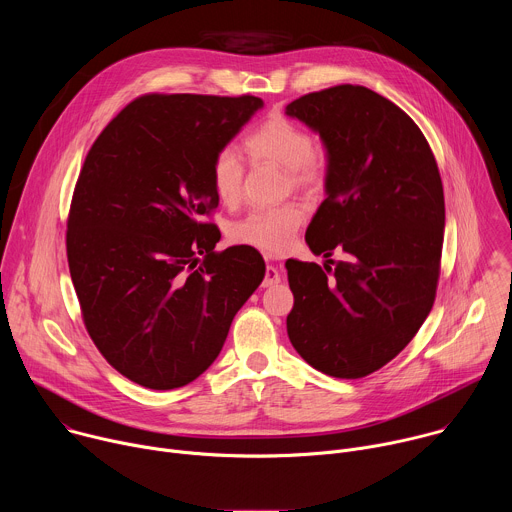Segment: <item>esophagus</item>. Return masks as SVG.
Segmentation results:
<instances>
[{"label": "esophagus", "instance_id": "1", "mask_svg": "<svg viewBox=\"0 0 512 512\" xmlns=\"http://www.w3.org/2000/svg\"><path fill=\"white\" fill-rule=\"evenodd\" d=\"M265 257H271V255H267L265 253ZM279 283V271L273 267V265H267V269H265V277H263V287H273V285H277Z\"/></svg>", "mask_w": 512, "mask_h": 512}]
</instances>
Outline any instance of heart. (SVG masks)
I'll return each instance as SVG.
<instances>
[{"label":"heart","instance_id":"obj_1","mask_svg":"<svg viewBox=\"0 0 512 512\" xmlns=\"http://www.w3.org/2000/svg\"><path fill=\"white\" fill-rule=\"evenodd\" d=\"M253 162H271L285 168L296 188L318 190L326 182V166L314 152V137L308 129L287 117H269L243 141ZM210 182L216 198L233 206L243 196L245 164L233 148L216 152L210 164ZM306 210L300 202L287 200L249 210L231 229L237 243L263 251H281L302 225Z\"/></svg>","mask_w":512,"mask_h":512}]
</instances>
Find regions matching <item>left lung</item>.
Listing matches in <instances>:
<instances>
[{"mask_svg":"<svg viewBox=\"0 0 512 512\" xmlns=\"http://www.w3.org/2000/svg\"><path fill=\"white\" fill-rule=\"evenodd\" d=\"M320 133L326 200L306 231L324 267L287 259L294 308L287 336L324 375L362 379L393 360L431 312L440 279L446 204L421 129L360 85L308 93L285 107ZM336 248L340 262L329 257Z\"/></svg>","mask_w":512,"mask_h":512,"instance_id":"obj_1","label":"left lung"}]
</instances>
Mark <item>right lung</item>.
<instances>
[{"label": "right lung", "mask_w": 512, "mask_h": 512, "mask_svg": "<svg viewBox=\"0 0 512 512\" xmlns=\"http://www.w3.org/2000/svg\"><path fill=\"white\" fill-rule=\"evenodd\" d=\"M263 107L253 95H141L101 131L66 223L85 328L129 381L156 391L198 379L265 275L249 245L214 251L202 221L218 198L216 152Z\"/></svg>", "instance_id": "1"}]
</instances>
